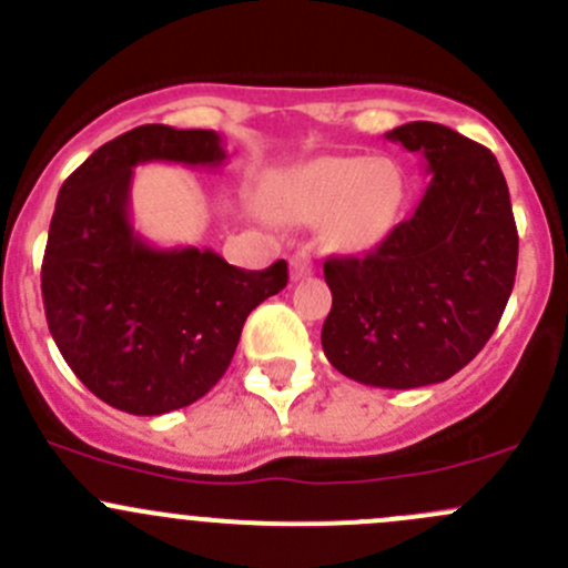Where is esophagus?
Here are the masks:
<instances>
[{"label":"esophagus","mask_w":568,"mask_h":568,"mask_svg":"<svg viewBox=\"0 0 568 568\" xmlns=\"http://www.w3.org/2000/svg\"><path fill=\"white\" fill-rule=\"evenodd\" d=\"M290 271H292V278H306L308 273L314 271V260H312V254H308L306 248H301L297 251V254H292V260H290Z\"/></svg>","instance_id":"34e87169"}]
</instances>
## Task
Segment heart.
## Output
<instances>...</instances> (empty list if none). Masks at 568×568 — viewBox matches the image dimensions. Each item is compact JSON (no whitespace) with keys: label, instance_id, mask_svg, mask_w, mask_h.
<instances>
[{"label":"heart","instance_id":"heart-1","mask_svg":"<svg viewBox=\"0 0 568 568\" xmlns=\"http://www.w3.org/2000/svg\"><path fill=\"white\" fill-rule=\"evenodd\" d=\"M403 179L392 162L364 156H320L286 173L273 187V206L284 221H325V243L339 251H367L392 229Z\"/></svg>","mask_w":568,"mask_h":568}]
</instances>
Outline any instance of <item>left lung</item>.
I'll return each instance as SVG.
<instances>
[{"mask_svg": "<svg viewBox=\"0 0 568 568\" xmlns=\"http://www.w3.org/2000/svg\"><path fill=\"white\" fill-rule=\"evenodd\" d=\"M425 156L430 182L408 221L364 256L325 260V358L381 389L442 384L483 351L516 278L508 184L486 145L430 121L386 132Z\"/></svg>", "mask_w": 568, "mask_h": 568, "instance_id": "1", "label": "left lung"}]
</instances>
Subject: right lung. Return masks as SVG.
<instances>
[{"instance_id":"add662e5","label":"right lung","mask_w":568,"mask_h":568,"mask_svg":"<svg viewBox=\"0 0 568 568\" xmlns=\"http://www.w3.org/2000/svg\"><path fill=\"white\" fill-rule=\"evenodd\" d=\"M226 160L212 129L123 132L63 182L41 292L65 364L118 412L156 417L204 397L232 364L245 317L286 286V262L243 271L212 248H156L129 217L134 165Z\"/></svg>"}]
</instances>
